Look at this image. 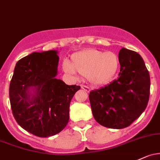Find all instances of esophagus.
<instances>
[{"instance_id": "esophagus-1", "label": "esophagus", "mask_w": 160, "mask_h": 160, "mask_svg": "<svg viewBox=\"0 0 160 160\" xmlns=\"http://www.w3.org/2000/svg\"><path fill=\"white\" fill-rule=\"evenodd\" d=\"M81 88L83 89V90H85L86 92H90V87H87V86H85V85H81Z\"/></svg>"}]
</instances>
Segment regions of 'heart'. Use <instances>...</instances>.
<instances>
[{"instance_id":"b5f03b06","label":"heart","mask_w":160,"mask_h":160,"mask_svg":"<svg viewBox=\"0 0 160 160\" xmlns=\"http://www.w3.org/2000/svg\"><path fill=\"white\" fill-rule=\"evenodd\" d=\"M71 61H63V69L66 73L75 74L77 71L92 83L98 85L110 81L120 66V60L115 53H103L97 49L77 52L72 56Z\"/></svg>"}]
</instances>
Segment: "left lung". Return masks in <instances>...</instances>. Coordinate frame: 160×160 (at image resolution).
<instances>
[{"mask_svg": "<svg viewBox=\"0 0 160 160\" xmlns=\"http://www.w3.org/2000/svg\"><path fill=\"white\" fill-rule=\"evenodd\" d=\"M119 77L108 85L90 92L94 119L107 128L130 126L147 107L150 77L140 55L122 48L119 52Z\"/></svg>", "mask_w": 160, "mask_h": 160, "instance_id": "obj_1", "label": "left lung"}]
</instances>
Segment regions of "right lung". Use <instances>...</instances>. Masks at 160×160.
<instances>
[{"label":"right lung","instance_id":"right-lung-1","mask_svg":"<svg viewBox=\"0 0 160 160\" xmlns=\"http://www.w3.org/2000/svg\"><path fill=\"white\" fill-rule=\"evenodd\" d=\"M58 61L56 50L33 52L18 60L13 70L9 88L13 117L37 137L56 135L66 127L70 101L80 89L55 78Z\"/></svg>","mask_w":160,"mask_h":160}]
</instances>
